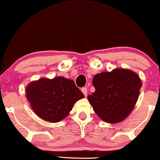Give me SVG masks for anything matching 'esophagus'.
Listing matches in <instances>:
<instances>
[{
    "instance_id": "obj_1",
    "label": "esophagus",
    "mask_w": 160,
    "mask_h": 160,
    "mask_svg": "<svg viewBox=\"0 0 160 160\" xmlns=\"http://www.w3.org/2000/svg\"><path fill=\"white\" fill-rule=\"evenodd\" d=\"M81 91L82 92V93L84 94L85 96H87V95H88V90H87V88H82L81 89Z\"/></svg>"
}]
</instances>
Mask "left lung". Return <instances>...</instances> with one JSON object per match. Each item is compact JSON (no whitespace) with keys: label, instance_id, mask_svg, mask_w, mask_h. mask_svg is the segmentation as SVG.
Here are the masks:
<instances>
[{"label":"left lung","instance_id":"obj_1","mask_svg":"<svg viewBox=\"0 0 160 160\" xmlns=\"http://www.w3.org/2000/svg\"><path fill=\"white\" fill-rule=\"evenodd\" d=\"M96 91L88 100L101 120L110 124L122 122L131 113L142 86L141 78L128 69L116 68L93 77Z\"/></svg>","mask_w":160,"mask_h":160}]
</instances>
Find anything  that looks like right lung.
Masks as SVG:
<instances>
[{"label": "right lung", "instance_id": "1", "mask_svg": "<svg viewBox=\"0 0 160 160\" xmlns=\"http://www.w3.org/2000/svg\"><path fill=\"white\" fill-rule=\"evenodd\" d=\"M25 92L37 116L50 122H58L66 118L76 102L85 97L72 80L61 76L32 81Z\"/></svg>", "mask_w": 160, "mask_h": 160}]
</instances>
